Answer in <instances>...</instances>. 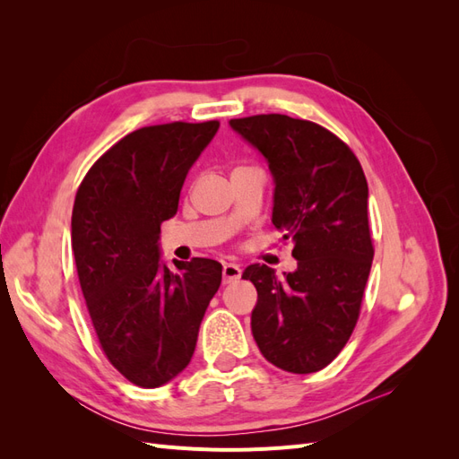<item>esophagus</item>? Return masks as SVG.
I'll use <instances>...</instances> for the list:
<instances>
[{"instance_id":"obj_1","label":"esophagus","mask_w":459,"mask_h":459,"mask_svg":"<svg viewBox=\"0 0 459 459\" xmlns=\"http://www.w3.org/2000/svg\"><path fill=\"white\" fill-rule=\"evenodd\" d=\"M221 275H224V283H233L241 277V270L238 264H224V268H221Z\"/></svg>"}]
</instances>
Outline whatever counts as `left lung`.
I'll use <instances>...</instances> for the list:
<instances>
[{
  "label": "left lung",
  "instance_id": "1",
  "mask_svg": "<svg viewBox=\"0 0 459 459\" xmlns=\"http://www.w3.org/2000/svg\"><path fill=\"white\" fill-rule=\"evenodd\" d=\"M230 124L268 159L272 221L297 258L283 280L266 264L243 272L258 293L253 337L280 369L319 371L352 335L375 253L362 164L341 137L310 120L255 115Z\"/></svg>",
  "mask_w": 459,
  "mask_h": 459
}]
</instances>
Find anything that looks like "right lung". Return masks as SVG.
Masks as SVG:
<instances>
[{
    "instance_id": "1",
    "label": "right lung",
    "mask_w": 459,
    "mask_h": 459,
    "mask_svg": "<svg viewBox=\"0 0 459 459\" xmlns=\"http://www.w3.org/2000/svg\"><path fill=\"white\" fill-rule=\"evenodd\" d=\"M218 120L169 122L124 135L76 191L73 251L101 351L130 383L155 388L195 352L208 302L221 283L211 258L160 262V224L176 214L191 164Z\"/></svg>"
}]
</instances>
